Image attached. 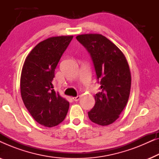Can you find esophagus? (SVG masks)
Wrapping results in <instances>:
<instances>
[{
	"label": "esophagus",
	"mask_w": 159,
	"mask_h": 159,
	"mask_svg": "<svg viewBox=\"0 0 159 159\" xmlns=\"http://www.w3.org/2000/svg\"><path fill=\"white\" fill-rule=\"evenodd\" d=\"M80 99V95H77V96L73 97V98H72V100H73L74 101H78Z\"/></svg>",
	"instance_id": "obj_1"
}]
</instances>
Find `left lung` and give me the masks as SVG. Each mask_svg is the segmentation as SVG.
I'll use <instances>...</instances> for the list:
<instances>
[{
	"instance_id": "obj_1",
	"label": "left lung",
	"mask_w": 159,
	"mask_h": 159,
	"mask_svg": "<svg viewBox=\"0 0 159 159\" xmlns=\"http://www.w3.org/2000/svg\"><path fill=\"white\" fill-rule=\"evenodd\" d=\"M76 38L90 53L101 84L89 119L99 125H108L119 118L129 99L131 75L127 61L119 48L101 34H81Z\"/></svg>"
}]
</instances>
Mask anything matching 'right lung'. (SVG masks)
<instances>
[{
  "label": "right lung",
  "instance_id": "add662e5",
  "mask_svg": "<svg viewBox=\"0 0 159 159\" xmlns=\"http://www.w3.org/2000/svg\"><path fill=\"white\" fill-rule=\"evenodd\" d=\"M73 36L53 37L38 43L26 58L21 71V95L34 120L45 127L64 121L69 103L54 90L55 69Z\"/></svg>",
  "mask_w": 159,
  "mask_h": 159
}]
</instances>
